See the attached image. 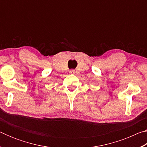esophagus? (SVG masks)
<instances>
[{
  "label": "esophagus",
  "instance_id": "obj_1",
  "mask_svg": "<svg viewBox=\"0 0 147 147\" xmlns=\"http://www.w3.org/2000/svg\"><path fill=\"white\" fill-rule=\"evenodd\" d=\"M69 73H70V74H75L76 71L75 70H74V69H72V70H70V71H69Z\"/></svg>",
  "mask_w": 147,
  "mask_h": 147
}]
</instances>
